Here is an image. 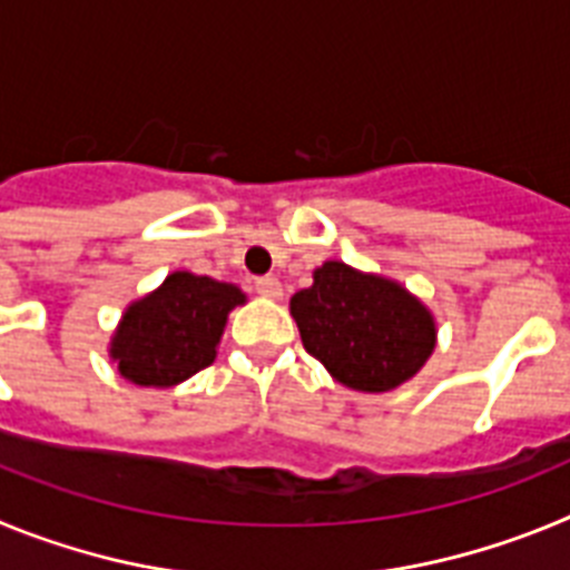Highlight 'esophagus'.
Segmentation results:
<instances>
[{"label": "esophagus", "mask_w": 570, "mask_h": 570, "mask_svg": "<svg viewBox=\"0 0 570 570\" xmlns=\"http://www.w3.org/2000/svg\"><path fill=\"white\" fill-rule=\"evenodd\" d=\"M256 291L262 296H268V299H282V282L276 276H262V279H256Z\"/></svg>", "instance_id": "obj_1"}]
</instances>
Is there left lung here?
<instances>
[{
  "instance_id": "left-lung-1",
  "label": "left lung",
  "mask_w": 570,
  "mask_h": 570,
  "mask_svg": "<svg viewBox=\"0 0 570 570\" xmlns=\"http://www.w3.org/2000/svg\"><path fill=\"white\" fill-rule=\"evenodd\" d=\"M302 345L336 382L385 394L422 371L436 347V320L396 279L322 262L314 285L291 296Z\"/></svg>"
}]
</instances>
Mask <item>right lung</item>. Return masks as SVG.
Wrapping results in <instances>:
<instances>
[{
	"mask_svg": "<svg viewBox=\"0 0 570 570\" xmlns=\"http://www.w3.org/2000/svg\"><path fill=\"white\" fill-rule=\"evenodd\" d=\"M245 302L248 296L230 282L174 271L125 308L108 356L134 385H179L216 360L228 314Z\"/></svg>",
	"mask_w": 570,
	"mask_h": 570,
	"instance_id": "right-lung-1",
	"label": "right lung"
}]
</instances>
